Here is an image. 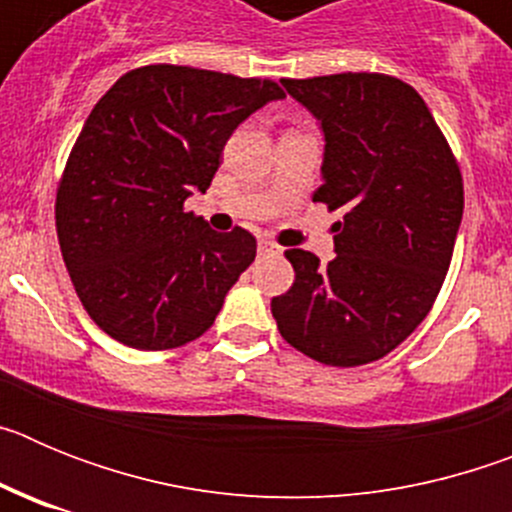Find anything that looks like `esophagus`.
Listing matches in <instances>:
<instances>
[{
    "label": "esophagus",
    "instance_id": "1",
    "mask_svg": "<svg viewBox=\"0 0 512 512\" xmlns=\"http://www.w3.org/2000/svg\"><path fill=\"white\" fill-rule=\"evenodd\" d=\"M259 251L261 253H277L279 246H277V243L266 241V238H261V241H259Z\"/></svg>",
    "mask_w": 512,
    "mask_h": 512
}]
</instances>
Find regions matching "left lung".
Here are the masks:
<instances>
[{"instance_id": "8db88e82", "label": "left lung", "mask_w": 512, "mask_h": 512, "mask_svg": "<svg viewBox=\"0 0 512 512\" xmlns=\"http://www.w3.org/2000/svg\"><path fill=\"white\" fill-rule=\"evenodd\" d=\"M325 135L312 202L343 210L336 259L289 248L295 284L271 300L289 346L328 366L387 356L438 297L464 212L449 143L410 84L387 74L282 79Z\"/></svg>"}]
</instances>
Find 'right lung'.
I'll return each mask as SVG.
<instances>
[{"mask_svg":"<svg viewBox=\"0 0 512 512\" xmlns=\"http://www.w3.org/2000/svg\"><path fill=\"white\" fill-rule=\"evenodd\" d=\"M284 92L192 66H140L94 104L56 194L63 261L89 318L115 341L166 351L200 338L256 259L184 200L205 192L233 130Z\"/></svg>","mask_w":512,"mask_h":512,"instance_id":"1","label":"right lung"}]
</instances>
